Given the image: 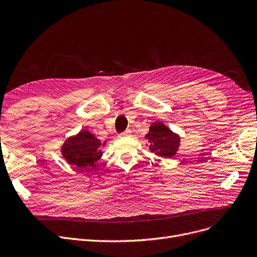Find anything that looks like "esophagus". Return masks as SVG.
Instances as JSON below:
<instances>
[{
	"label": "esophagus",
	"instance_id": "esophagus-1",
	"mask_svg": "<svg viewBox=\"0 0 257 257\" xmlns=\"http://www.w3.org/2000/svg\"><path fill=\"white\" fill-rule=\"evenodd\" d=\"M131 130H126L125 132H123V133H120V134H118V137L119 138H125V137H131Z\"/></svg>",
	"mask_w": 257,
	"mask_h": 257
}]
</instances>
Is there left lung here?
I'll list each match as a JSON object with an SVG mask.
<instances>
[{
  "instance_id": "obj_1",
  "label": "left lung",
  "mask_w": 257,
  "mask_h": 257,
  "mask_svg": "<svg viewBox=\"0 0 257 257\" xmlns=\"http://www.w3.org/2000/svg\"><path fill=\"white\" fill-rule=\"evenodd\" d=\"M145 138L150 151L159 157L172 158L176 155L180 147V137L161 121L152 123Z\"/></svg>"
}]
</instances>
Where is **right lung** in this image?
Here are the masks:
<instances>
[{"instance_id":"obj_1","label":"right lung","mask_w":257,"mask_h":257,"mask_svg":"<svg viewBox=\"0 0 257 257\" xmlns=\"http://www.w3.org/2000/svg\"><path fill=\"white\" fill-rule=\"evenodd\" d=\"M106 142L101 143L99 139L88 130L82 129L74 137L67 138L61 146V154L70 165L80 170H89L97 167L98 160L102 157L101 148Z\"/></svg>"}]
</instances>
